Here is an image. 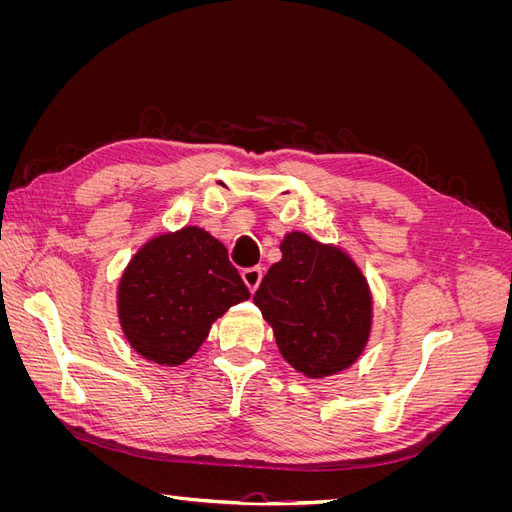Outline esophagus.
Returning a JSON list of instances; mask_svg holds the SVG:
<instances>
[{"instance_id": "obj_1", "label": "esophagus", "mask_w": 512, "mask_h": 512, "mask_svg": "<svg viewBox=\"0 0 512 512\" xmlns=\"http://www.w3.org/2000/svg\"><path fill=\"white\" fill-rule=\"evenodd\" d=\"M241 277H243L245 286L250 288V292H256V288H258L260 282H262V269H260V267H250V269H245V271L241 273Z\"/></svg>"}]
</instances>
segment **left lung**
I'll return each mask as SVG.
<instances>
[{"instance_id": "1", "label": "left lung", "mask_w": 512, "mask_h": 512, "mask_svg": "<svg viewBox=\"0 0 512 512\" xmlns=\"http://www.w3.org/2000/svg\"><path fill=\"white\" fill-rule=\"evenodd\" d=\"M254 303L284 359L309 378L350 367L367 344L371 297L363 273L337 247L303 232L286 235L282 260L262 277Z\"/></svg>"}]
</instances>
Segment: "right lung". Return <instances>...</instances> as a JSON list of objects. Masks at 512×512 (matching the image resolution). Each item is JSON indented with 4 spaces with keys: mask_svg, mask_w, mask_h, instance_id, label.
I'll return each instance as SVG.
<instances>
[{
    "mask_svg": "<svg viewBox=\"0 0 512 512\" xmlns=\"http://www.w3.org/2000/svg\"><path fill=\"white\" fill-rule=\"evenodd\" d=\"M250 299L226 247L188 226L151 239L119 284V320L132 348L158 365H181L203 346L215 318Z\"/></svg>",
    "mask_w": 512,
    "mask_h": 512,
    "instance_id": "add662e5",
    "label": "right lung"
}]
</instances>
